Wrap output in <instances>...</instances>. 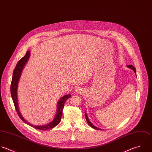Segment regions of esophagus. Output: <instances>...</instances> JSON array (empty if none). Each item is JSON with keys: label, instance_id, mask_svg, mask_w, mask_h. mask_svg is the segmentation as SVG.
Listing matches in <instances>:
<instances>
[{"label": "esophagus", "instance_id": "esophagus-1", "mask_svg": "<svg viewBox=\"0 0 152 152\" xmlns=\"http://www.w3.org/2000/svg\"><path fill=\"white\" fill-rule=\"evenodd\" d=\"M75 92H76V93H77L78 94H82L83 93L84 91L82 88H77L75 89Z\"/></svg>", "mask_w": 152, "mask_h": 152}]
</instances>
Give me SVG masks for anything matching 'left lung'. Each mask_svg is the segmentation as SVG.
<instances>
[{
    "label": "left lung",
    "mask_w": 152,
    "mask_h": 152,
    "mask_svg": "<svg viewBox=\"0 0 152 152\" xmlns=\"http://www.w3.org/2000/svg\"><path fill=\"white\" fill-rule=\"evenodd\" d=\"M129 68H130L131 69H132L134 72V73L136 74V69H135V67H134V66H133L132 65H127V66ZM85 113V117H86V121H87V123H88V124L92 127V128H93V129H96V130H102V129H99V128H98V127H95V126H94L92 123H91V122L89 121V118H88V115H87V114H86V112Z\"/></svg>",
    "instance_id": "1"
}]
</instances>
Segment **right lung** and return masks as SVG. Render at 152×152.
I'll return each mask as SVG.
<instances>
[{"instance_id":"add662e5","label":"right lung","mask_w":152,"mask_h":152,"mask_svg":"<svg viewBox=\"0 0 152 152\" xmlns=\"http://www.w3.org/2000/svg\"><path fill=\"white\" fill-rule=\"evenodd\" d=\"M30 51L28 50L26 51V54L18 62L13 72L12 75V82L10 85V93H11V96L12 98V100L13 101V104L15 107V109L16 110V112L19 117V118L26 124L30 126L31 127L35 128L36 129L41 130H46L50 129H52L58 124L60 123L61 116H62V113L63 110L64 106V103L66 101L72 96L71 95H66L60 98L59 101L57 102V111L56 115L53 119V121H51L50 123L42 126H35L29 123H28L21 115L19 106H18V96H17V91H18V82L19 81V79L20 77L22 70L25 66L26 64L29 60V57H30Z\"/></svg>"}]
</instances>
